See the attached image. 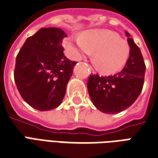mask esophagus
<instances>
[{
    "label": "esophagus",
    "instance_id": "34e87169",
    "mask_svg": "<svg viewBox=\"0 0 158 158\" xmlns=\"http://www.w3.org/2000/svg\"><path fill=\"white\" fill-rule=\"evenodd\" d=\"M88 68H89V71H90V73H95V70H94V69H92V67H91V66H88Z\"/></svg>",
    "mask_w": 158,
    "mask_h": 158
}]
</instances>
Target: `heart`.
<instances>
[{
  "label": "heart",
  "instance_id": "heart-1",
  "mask_svg": "<svg viewBox=\"0 0 158 158\" xmlns=\"http://www.w3.org/2000/svg\"><path fill=\"white\" fill-rule=\"evenodd\" d=\"M70 57L79 60L92 53V62L100 72L112 74L120 71L128 61L130 46L127 40L111 30L91 29L66 42Z\"/></svg>",
  "mask_w": 158,
  "mask_h": 158
}]
</instances>
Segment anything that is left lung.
<instances>
[{"instance_id":"8db88e82","label":"left lung","mask_w":158,"mask_h":158,"mask_svg":"<svg viewBox=\"0 0 158 158\" xmlns=\"http://www.w3.org/2000/svg\"><path fill=\"white\" fill-rule=\"evenodd\" d=\"M125 34L130 46L125 67L114 75L100 77L90 74L87 83L94 106L107 114L118 113L129 107L138 98L144 85L146 65L142 54L130 35Z\"/></svg>"}]
</instances>
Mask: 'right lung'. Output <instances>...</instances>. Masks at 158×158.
Masks as SVG:
<instances>
[{
	"label": "right lung",
	"instance_id": "1",
	"mask_svg": "<svg viewBox=\"0 0 158 158\" xmlns=\"http://www.w3.org/2000/svg\"><path fill=\"white\" fill-rule=\"evenodd\" d=\"M59 28H42L26 40L16 58L14 80L23 99L39 111L60 106L77 63L66 57Z\"/></svg>",
	"mask_w": 158,
	"mask_h": 158
}]
</instances>
